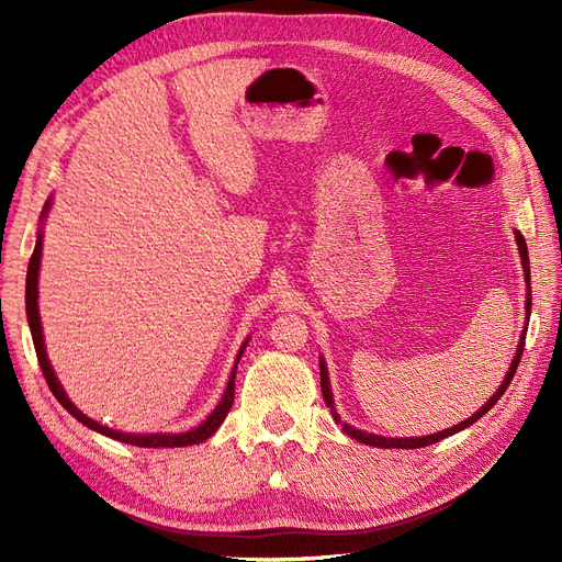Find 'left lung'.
Segmentation results:
<instances>
[{
  "instance_id": "1",
  "label": "left lung",
  "mask_w": 562,
  "mask_h": 562,
  "mask_svg": "<svg viewBox=\"0 0 562 562\" xmlns=\"http://www.w3.org/2000/svg\"><path fill=\"white\" fill-rule=\"evenodd\" d=\"M516 241H518V250H520L522 267H525V271H530V255H527V244H525V239H522V234H518V232H516ZM525 277H527V285H530V274H525ZM525 310H527V312L532 310V297H530V293H527ZM522 347H525V335L520 337V345H518V351H516V359H514L512 368H508V372H506V378H504L502 386L495 391V396H492V398L481 407L479 413L471 415V417H469V419H464L462 424H457V427H450V429H446V431H438V434H431V436H422V438H384V436H375V434H366V431L353 429V427H349V424H342V429H345V434H347V436H351V438L359 440V443H366V446H372V448H398V450H413V448H427V446H434V443H438V440H443V438H448V436H452V434H457V431L467 429L469 424L479 422V419L490 411V407L495 405V403L502 398V394L506 391V386L512 384V380H514V375H516V368H518V363H520V356H522ZM321 391H323V398H326V405L330 407V413H333L335 422H342V419H339V415L335 413L333 391H330V382H328L326 363H323V361H321Z\"/></svg>"
}]
</instances>
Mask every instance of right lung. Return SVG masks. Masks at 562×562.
Instances as JSON below:
<instances>
[{"mask_svg": "<svg viewBox=\"0 0 562 562\" xmlns=\"http://www.w3.org/2000/svg\"><path fill=\"white\" fill-rule=\"evenodd\" d=\"M48 209V203H46ZM46 209H44V215L46 217ZM40 260H42V234L37 236V244H35V250H32V258H30V265H27V285H25V307H27V323H30V330H32V342H35V351H37V361H40V368L44 372V380L48 384V389L54 391V396L58 398V403L65 407L67 413H70L75 419H79L83 427H89L98 434L103 436H110L114 440H122V443H128V446H138V448H184V446H194V443H203V440L211 438L220 424L225 422L229 407L234 403V378L236 372L232 370V378H229V384H227V391L223 401L217 403L215 411L209 415V419L199 424L196 429L187 431V434H147V436H138V434H122V431H114V429H108L103 427V424H98L93 419H89L87 415H83L81 411H77V407L72 405V401L67 398V394L63 391L58 378L54 368H50L48 359H46V349H44V337H42V323H40V310H37V279H40ZM246 347V345H244ZM244 349L239 351V359H241Z\"/></svg>", "mask_w": 562, "mask_h": 562, "instance_id": "right-lung-1", "label": "right lung"}]
</instances>
